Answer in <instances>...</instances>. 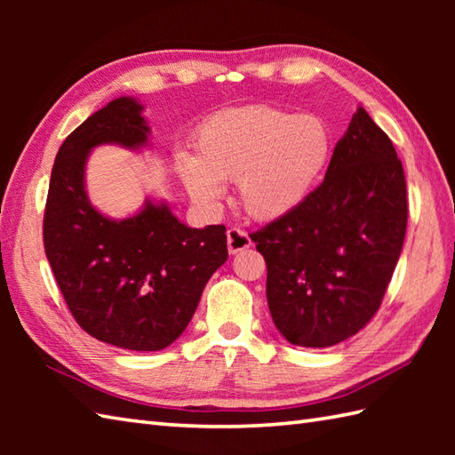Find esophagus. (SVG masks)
<instances>
[{
	"label": "esophagus",
	"mask_w": 455,
	"mask_h": 455,
	"mask_svg": "<svg viewBox=\"0 0 455 455\" xmlns=\"http://www.w3.org/2000/svg\"><path fill=\"white\" fill-rule=\"evenodd\" d=\"M227 246L230 254H238L243 252V250L252 246V240H250V236L244 233V230L233 227L227 230Z\"/></svg>",
	"instance_id": "34e87169"
}]
</instances>
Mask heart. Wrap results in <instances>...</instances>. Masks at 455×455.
<instances>
[{"mask_svg":"<svg viewBox=\"0 0 455 455\" xmlns=\"http://www.w3.org/2000/svg\"><path fill=\"white\" fill-rule=\"evenodd\" d=\"M332 152V132L316 115L248 105L203 123L196 132V158L181 154L178 173L201 207H217L225 196L222 181H236L248 215L275 220L311 197Z\"/></svg>","mask_w":455,"mask_h":455,"instance_id":"1","label":"heart"}]
</instances>
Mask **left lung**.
<instances>
[{
  "instance_id": "8db88e82",
  "label": "left lung",
  "mask_w": 455,
  "mask_h": 455,
  "mask_svg": "<svg viewBox=\"0 0 455 455\" xmlns=\"http://www.w3.org/2000/svg\"><path fill=\"white\" fill-rule=\"evenodd\" d=\"M404 230L403 164L360 105L311 197L250 235L266 259L279 334L295 346L328 347L362 331L381 305Z\"/></svg>"
}]
</instances>
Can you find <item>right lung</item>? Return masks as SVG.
Listing matches in <instances>:
<instances>
[{
	"instance_id": "obj_1",
	"label": "right lung",
	"mask_w": 455,
	"mask_h": 455,
	"mask_svg": "<svg viewBox=\"0 0 455 455\" xmlns=\"http://www.w3.org/2000/svg\"><path fill=\"white\" fill-rule=\"evenodd\" d=\"M144 105L117 98L85 119L56 154L44 211V250L76 321L98 340L134 352L168 347L186 331L211 275L227 262V228H191L168 201L147 197L124 219L95 209L85 189L103 144L150 147Z\"/></svg>"
}]
</instances>
